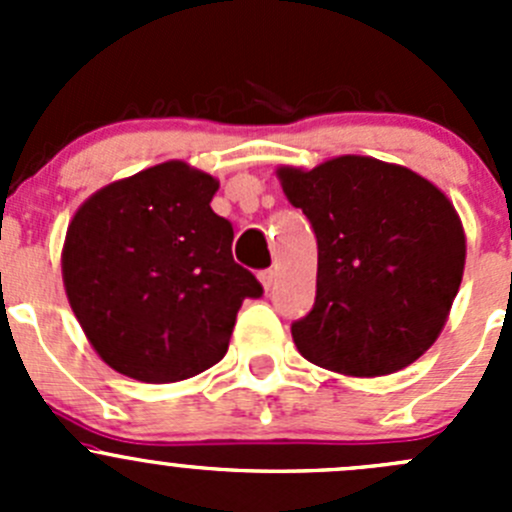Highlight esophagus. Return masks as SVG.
Wrapping results in <instances>:
<instances>
[{
  "instance_id": "1",
  "label": "esophagus",
  "mask_w": 512,
  "mask_h": 512,
  "mask_svg": "<svg viewBox=\"0 0 512 512\" xmlns=\"http://www.w3.org/2000/svg\"><path fill=\"white\" fill-rule=\"evenodd\" d=\"M257 280L262 282V287L270 289L272 285H275V272H272V270H262V272H257Z\"/></svg>"
}]
</instances>
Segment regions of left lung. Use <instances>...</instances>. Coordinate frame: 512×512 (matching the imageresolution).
I'll list each match as a JSON object with an SVG mask.
<instances>
[{"label":"left lung","mask_w":512,"mask_h":512,"mask_svg":"<svg viewBox=\"0 0 512 512\" xmlns=\"http://www.w3.org/2000/svg\"><path fill=\"white\" fill-rule=\"evenodd\" d=\"M317 235V297L292 324L299 354L347 376H386L431 347L466 265V235L433 183L366 156L280 168Z\"/></svg>","instance_id":"8db88e82"}]
</instances>
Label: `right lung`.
Returning <instances> with one entry per match:
<instances>
[{
    "label": "right lung",
    "mask_w": 512,
    "mask_h": 512,
    "mask_svg": "<svg viewBox=\"0 0 512 512\" xmlns=\"http://www.w3.org/2000/svg\"><path fill=\"white\" fill-rule=\"evenodd\" d=\"M218 180L183 160L91 195L66 230L61 275L91 347L118 374L183 381L227 352L242 299L262 297L232 260V225L210 208Z\"/></svg>",
    "instance_id": "1"
}]
</instances>
